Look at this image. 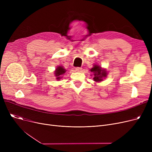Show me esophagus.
I'll return each instance as SVG.
<instances>
[{"mask_svg":"<svg viewBox=\"0 0 152 152\" xmlns=\"http://www.w3.org/2000/svg\"><path fill=\"white\" fill-rule=\"evenodd\" d=\"M82 68H81V67H76V68H75V69H76V71H78V72H79V71H81V70H82Z\"/></svg>","mask_w":152,"mask_h":152,"instance_id":"obj_1","label":"esophagus"}]
</instances>
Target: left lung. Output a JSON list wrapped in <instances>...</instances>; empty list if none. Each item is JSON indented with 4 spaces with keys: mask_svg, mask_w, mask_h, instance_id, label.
<instances>
[{
    "mask_svg": "<svg viewBox=\"0 0 152 152\" xmlns=\"http://www.w3.org/2000/svg\"><path fill=\"white\" fill-rule=\"evenodd\" d=\"M91 71L93 72L94 74L93 79L95 81H101L103 80V77L107 76L106 71L98 65H95L94 68L91 69Z\"/></svg>",
    "mask_w": 152,
    "mask_h": 152,
    "instance_id": "left-lung-1",
    "label": "left lung"
}]
</instances>
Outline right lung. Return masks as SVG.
<instances>
[{
  "label": "right lung",
  "mask_w": 152,
  "mask_h": 152,
  "mask_svg": "<svg viewBox=\"0 0 152 152\" xmlns=\"http://www.w3.org/2000/svg\"><path fill=\"white\" fill-rule=\"evenodd\" d=\"M66 72V70L65 69V68H63L62 66H58L56 69L55 71V75L56 76V79H58V80H60L61 79V77L64 73Z\"/></svg>",
  "instance_id": "obj_1"
}]
</instances>
